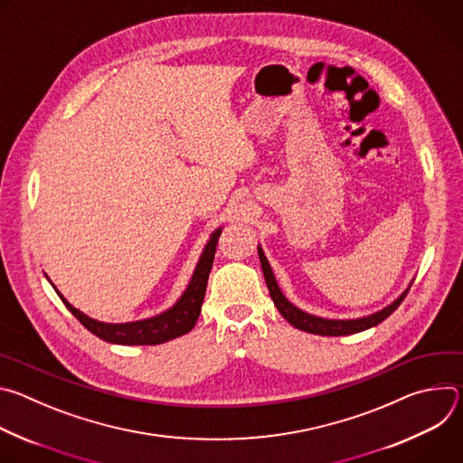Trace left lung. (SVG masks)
<instances>
[{
	"instance_id": "8db88e82",
	"label": "left lung",
	"mask_w": 463,
	"mask_h": 463,
	"mask_svg": "<svg viewBox=\"0 0 463 463\" xmlns=\"http://www.w3.org/2000/svg\"><path fill=\"white\" fill-rule=\"evenodd\" d=\"M258 258H260V266H261V271H263V279H266L269 295H271L277 309L280 311V315L291 326H295L297 329H302V332L315 334V335H326V337L352 335V334H359V332H364V329H368V327L377 326L388 315H392L395 309H398V306L403 302V298L407 297V293L412 286V282H411L409 288L393 302H390L386 307H383L375 313H370L366 317H359V318H324V317H317V315H311V313L297 307L293 302H289L286 298V295L282 293V289H280V286H279V282L273 275L269 260L266 258V254H263L261 245H258Z\"/></svg>"
}]
</instances>
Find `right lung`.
<instances>
[{
    "instance_id": "add662e5",
    "label": "right lung",
    "mask_w": 463,
    "mask_h": 463,
    "mask_svg": "<svg viewBox=\"0 0 463 463\" xmlns=\"http://www.w3.org/2000/svg\"><path fill=\"white\" fill-rule=\"evenodd\" d=\"M222 234V227H218L207 240L200 260L195 263V269L188 280L186 289L181 293V297L175 300L172 307L166 311H161L159 315L141 318V320H131V322H102L97 318L88 317L80 309H77L73 304L65 300V297L54 288L61 302L68 307L82 324L86 329L99 339L111 343V345H122V346H154L168 343L175 337H181L188 334L197 322V317L202 313V304L207 291L209 275L213 269L214 252L218 245V238ZM47 277V275H45Z\"/></svg>"
}]
</instances>
